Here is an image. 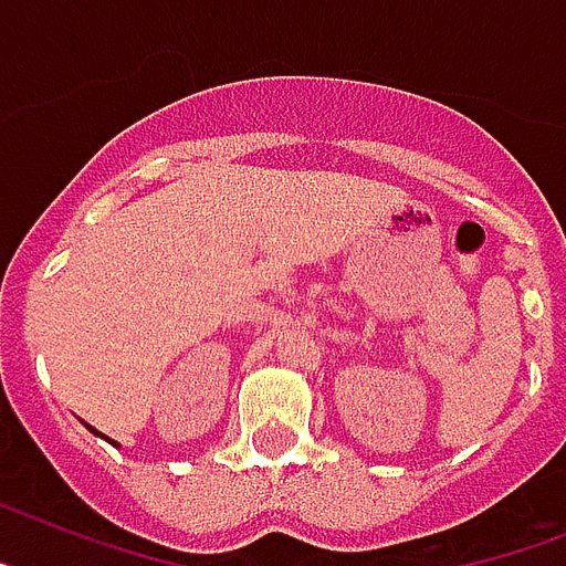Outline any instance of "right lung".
<instances>
[{
  "instance_id": "1",
  "label": "right lung",
  "mask_w": 566,
  "mask_h": 566,
  "mask_svg": "<svg viewBox=\"0 0 566 566\" xmlns=\"http://www.w3.org/2000/svg\"><path fill=\"white\" fill-rule=\"evenodd\" d=\"M86 428H88V431H92V433H97V437H104V433L95 431V428H92V424H86ZM104 440H109V437H104ZM109 442H112V446H118V442H115V440H109Z\"/></svg>"
}]
</instances>
